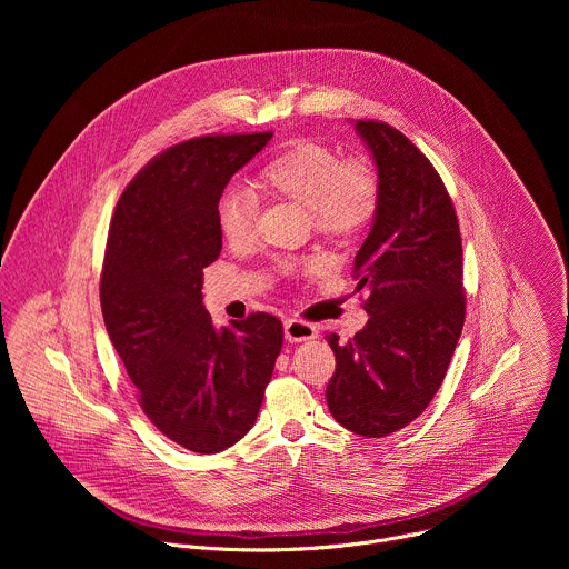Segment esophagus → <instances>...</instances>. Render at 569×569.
I'll return each instance as SVG.
<instances>
[{
	"label": "esophagus",
	"mask_w": 569,
	"mask_h": 569,
	"mask_svg": "<svg viewBox=\"0 0 569 569\" xmlns=\"http://www.w3.org/2000/svg\"><path fill=\"white\" fill-rule=\"evenodd\" d=\"M283 333H286V340H288V342H308V340H315V338H317L315 323L303 321V319H297V317L286 319Z\"/></svg>",
	"instance_id": "obj_1"
}]
</instances>
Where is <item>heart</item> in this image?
<instances>
[{
    "instance_id": "heart-1",
    "label": "heart",
    "mask_w": 569,
    "mask_h": 569,
    "mask_svg": "<svg viewBox=\"0 0 569 569\" xmlns=\"http://www.w3.org/2000/svg\"><path fill=\"white\" fill-rule=\"evenodd\" d=\"M263 189L306 204L315 222L329 231H356L376 211L378 180L362 161L342 157L321 143H297L270 159L259 173ZM257 204L242 189H227L216 204L224 240L242 242L254 233Z\"/></svg>"
}]
</instances>
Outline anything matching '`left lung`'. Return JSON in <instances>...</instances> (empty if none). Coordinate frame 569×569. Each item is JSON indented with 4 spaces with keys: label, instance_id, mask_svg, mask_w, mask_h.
Instances as JSON below:
<instances>
[{
    "label": "left lung",
    "instance_id": "8db88e82",
    "mask_svg": "<svg viewBox=\"0 0 569 569\" xmlns=\"http://www.w3.org/2000/svg\"><path fill=\"white\" fill-rule=\"evenodd\" d=\"M378 171L373 224L353 261L369 321L336 333L327 387L333 419L360 437L410 426L441 387L466 319L461 236L430 159L396 128L356 121Z\"/></svg>",
    "mask_w": 569,
    "mask_h": 569
}]
</instances>
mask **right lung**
Returning a JSON list of instances; mask_svg holds the SVG:
<instances>
[{"label": "right lung", "instance_id": "add662e5", "mask_svg": "<svg viewBox=\"0 0 569 569\" xmlns=\"http://www.w3.org/2000/svg\"><path fill=\"white\" fill-rule=\"evenodd\" d=\"M272 132L207 134L178 143L137 173L117 202L101 274L108 336L150 423L213 455L257 421L283 345L274 315L216 329L202 270L222 250L216 204Z\"/></svg>", "mask_w": 569, "mask_h": 569}]
</instances>
